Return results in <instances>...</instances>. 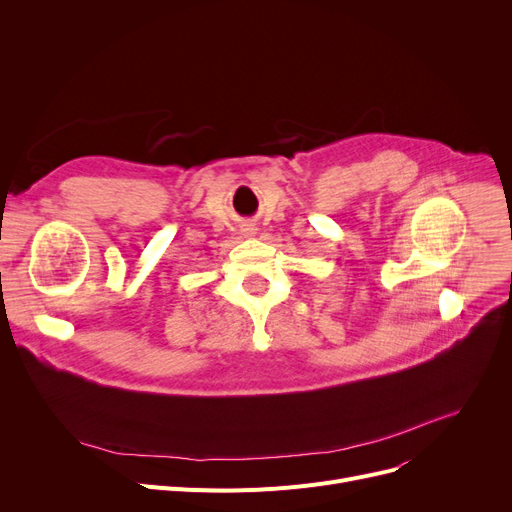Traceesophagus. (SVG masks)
Wrapping results in <instances>:
<instances>
[{"label": "esophagus", "mask_w": 512, "mask_h": 512, "mask_svg": "<svg viewBox=\"0 0 512 512\" xmlns=\"http://www.w3.org/2000/svg\"><path fill=\"white\" fill-rule=\"evenodd\" d=\"M242 232H245V236H253V234H255V228H253V226H247Z\"/></svg>", "instance_id": "obj_1"}]
</instances>
